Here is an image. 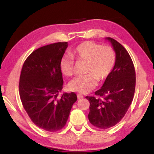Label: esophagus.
<instances>
[{
	"mask_svg": "<svg viewBox=\"0 0 154 154\" xmlns=\"http://www.w3.org/2000/svg\"><path fill=\"white\" fill-rule=\"evenodd\" d=\"M83 98V96L82 94H77V98L78 99H82Z\"/></svg>",
	"mask_w": 154,
	"mask_h": 154,
	"instance_id": "1",
	"label": "esophagus"
}]
</instances>
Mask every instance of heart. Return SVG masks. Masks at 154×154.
<instances>
[{
	"label": "heart",
	"mask_w": 154,
	"mask_h": 154,
	"mask_svg": "<svg viewBox=\"0 0 154 154\" xmlns=\"http://www.w3.org/2000/svg\"><path fill=\"white\" fill-rule=\"evenodd\" d=\"M72 56L77 62H86V75L79 76L69 83V89L73 92L87 94L94 89L98 81L103 82L113 71L116 56L111 46L87 41L79 44L72 51ZM75 60L72 56H64L60 60L62 74L71 77L74 74Z\"/></svg>",
	"instance_id": "b5f03b06"
}]
</instances>
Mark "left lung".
I'll return each instance as SVG.
<instances>
[{
    "instance_id": "obj_1",
    "label": "left lung",
    "mask_w": 154,
    "mask_h": 154,
    "mask_svg": "<svg viewBox=\"0 0 154 154\" xmlns=\"http://www.w3.org/2000/svg\"><path fill=\"white\" fill-rule=\"evenodd\" d=\"M106 39L116 51V64L102 88L95 92L98 98L85 97L90 102L89 121L100 129L109 128L122 120L133 100L136 85L134 66L128 52L116 40Z\"/></svg>"
}]
</instances>
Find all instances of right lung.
<instances>
[{
  "label": "right lung",
  "instance_id": "add662e5",
  "mask_svg": "<svg viewBox=\"0 0 154 154\" xmlns=\"http://www.w3.org/2000/svg\"><path fill=\"white\" fill-rule=\"evenodd\" d=\"M67 42H58L36 49L26 60L21 71L19 92L25 111L34 124L48 132L61 130L66 123L77 97L64 93L60 60Z\"/></svg>",
  "mask_w": 154,
  "mask_h": 154
}]
</instances>
